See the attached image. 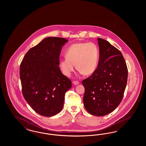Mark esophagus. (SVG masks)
Here are the masks:
<instances>
[{"mask_svg":"<svg viewBox=\"0 0 146 146\" xmlns=\"http://www.w3.org/2000/svg\"><path fill=\"white\" fill-rule=\"evenodd\" d=\"M73 83L74 85H78V84H79L80 83H79V81H77V80H76V81H73Z\"/></svg>","mask_w":146,"mask_h":146,"instance_id":"esophagus-1","label":"esophagus"}]
</instances>
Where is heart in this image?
Masks as SVG:
<instances>
[{"instance_id": "1", "label": "heart", "mask_w": 146, "mask_h": 146, "mask_svg": "<svg viewBox=\"0 0 146 146\" xmlns=\"http://www.w3.org/2000/svg\"><path fill=\"white\" fill-rule=\"evenodd\" d=\"M65 58L60 60L59 67L63 74L70 76L76 68L84 75L92 74L99 61V50L94 42H78L70 46L65 51Z\"/></svg>"}]
</instances>
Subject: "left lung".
Listing matches in <instances>:
<instances>
[{
	"label": "left lung",
	"mask_w": 146,
	"mask_h": 146,
	"mask_svg": "<svg viewBox=\"0 0 146 146\" xmlns=\"http://www.w3.org/2000/svg\"><path fill=\"white\" fill-rule=\"evenodd\" d=\"M100 57L97 68L83 80L86 110L96 116L113 111L121 102L127 84L128 70L121 52L107 40L97 38Z\"/></svg>",
	"instance_id": "obj_1"
}]
</instances>
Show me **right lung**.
Masks as SVG:
<instances>
[{"label": "right lung", "instance_id": "1", "mask_svg": "<svg viewBox=\"0 0 146 146\" xmlns=\"http://www.w3.org/2000/svg\"><path fill=\"white\" fill-rule=\"evenodd\" d=\"M67 39L48 37L31 48L20 64L23 96L32 108L44 117L62 109L66 91L72 82L59 68V57Z\"/></svg>", "mask_w": 146, "mask_h": 146}]
</instances>
